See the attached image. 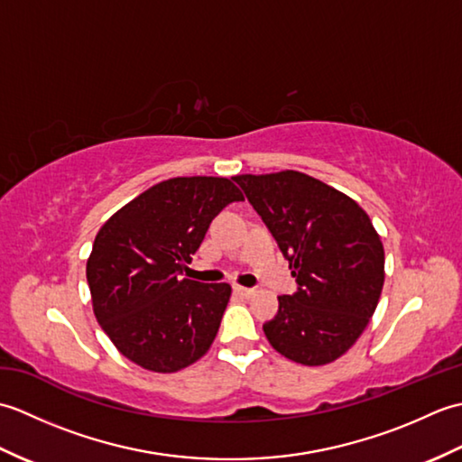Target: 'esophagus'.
Returning <instances> with one entry per match:
<instances>
[{"label":"esophagus","instance_id":"esophagus-1","mask_svg":"<svg viewBox=\"0 0 462 462\" xmlns=\"http://www.w3.org/2000/svg\"><path fill=\"white\" fill-rule=\"evenodd\" d=\"M234 291H236L238 296H242V298H252L254 293H256V290H252V288H244V286H234Z\"/></svg>","mask_w":462,"mask_h":462}]
</instances>
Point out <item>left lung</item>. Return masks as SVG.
Segmentation results:
<instances>
[{
  "instance_id": "1",
  "label": "left lung",
  "mask_w": 462,
  "mask_h": 462,
  "mask_svg": "<svg viewBox=\"0 0 462 462\" xmlns=\"http://www.w3.org/2000/svg\"><path fill=\"white\" fill-rule=\"evenodd\" d=\"M290 262L298 282L263 326L270 346L301 365L349 351L381 298L385 250L371 218L347 194L298 171L234 176Z\"/></svg>"
}]
</instances>
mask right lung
Returning a JSON list of instances; mask_svg holds the SVG:
<instances>
[{
    "label": "right lung",
    "instance_id": "1",
    "mask_svg": "<svg viewBox=\"0 0 462 462\" xmlns=\"http://www.w3.org/2000/svg\"><path fill=\"white\" fill-rule=\"evenodd\" d=\"M236 200L244 194L230 179L176 176L101 226L87 282L95 318L121 356L146 371L176 373L210 349L232 288L180 273L214 216Z\"/></svg>",
    "mask_w": 462,
    "mask_h": 462
}]
</instances>
